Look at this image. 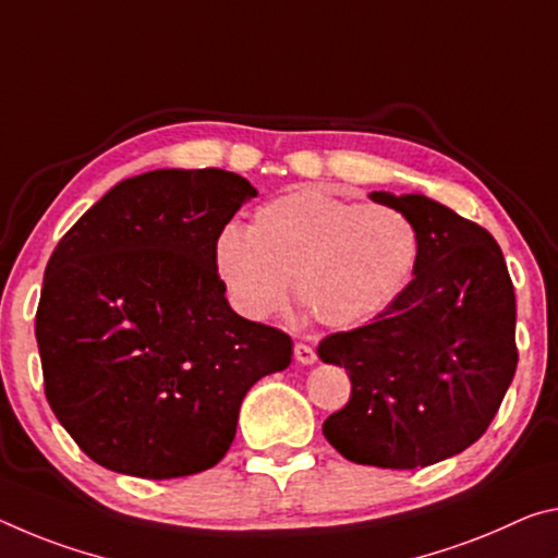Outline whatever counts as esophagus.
Listing matches in <instances>:
<instances>
[{
  "label": "esophagus",
  "instance_id": "1",
  "mask_svg": "<svg viewBox=\"0 0 558 558\" xmlns=\"http://www.w3.org/2000/svg\"><path fill=\"white\" fill-rule=\"evenodd\" d=\"M295 360L303 362V365H313V362L317 360V352H315L313 344L295 342Z\"/></svg>",
  "mask_w": 558,
  "mask_h": 558
}]
</instances>
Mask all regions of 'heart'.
<instances>
[{
	"label": "heart",
	"mask_w": 558,
	"mask_h": 558,
	"mask_svg": "<svg viewBox=\"0 0 558 558\" xmlns=\"http://www.w3.org/2000/svg\"><path fill=\"white\" fill-rule=\"evenodd\" d=\"M214 258L233 305L247 317L276 313L293 278L315 320L352 327L410 286L422 235L402 208L298 189L263 203L247 231L223 228Z\"/></svg>",
	"instance_id": "b5f03b06"
}]
</instances>
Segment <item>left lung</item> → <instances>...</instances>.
I'll return each instance as SVG.
<instances>
[{"label": "left lung", "instance_id": "left-lung-1", "mask_svg": "<svg viewBox=\"0 0 558 558\" xmlns=\"http://www.w3.org/2000/svg\"><path fill=\"white\" fill-rule=\"evenodd\" d=\"M373 201L417 223L422 258L373 323L317 344L352 383L323 435L350 462L414 470L464 452L492 424L519 362L517 298L482 226L424 196Z\"/></svg>", "mask_w": 558, "mask_h": 558}]
</instances>
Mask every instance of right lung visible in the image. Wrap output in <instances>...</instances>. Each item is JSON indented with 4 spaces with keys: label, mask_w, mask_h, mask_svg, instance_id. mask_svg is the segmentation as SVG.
<instances>
[{
    "label": "right lung",
    "mask_w": 558,
    "mask_h": 558,
    "mask_svg": "<svg viewBox=\"0 0 558 558\" xmlns=\"http://www.w3.org/2000/svg\"><path fill=\"white\" fill-rule=\"evenodd\" d=\"M258 193L220 168L141 173L69 228L44 270V395L78 449L141 480L206 472L226 457L260 377L293 340L231 311L216 238Z\"/></svg>",
    "instance_id": "add662e5"
}]
</instances>
